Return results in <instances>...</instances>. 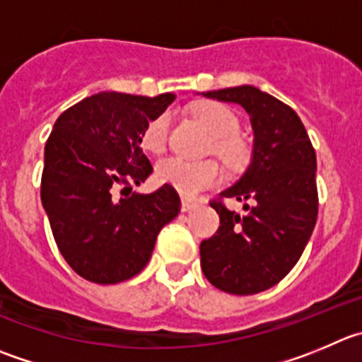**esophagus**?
Here are the masks:
<instances>
[{
    "label": "esophagus",
    "instance_id": "esophagus-1",
    "mask_svg": "<svg viewBox=\"0 0 362 362\" xmlns=\"http://www.w3.org/2000/svg\"><path fill=\"white\" fill-rule=\"evenodd\" d=\"M195 206H197V204H195V202H192V201H188V199H183V201H181V209H183L185 213L192 211Z\"/></svg>",
    "mask_w": 362,
    "mask_h": 362
}]
</instances>
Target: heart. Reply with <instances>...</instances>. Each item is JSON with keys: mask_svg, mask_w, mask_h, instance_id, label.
I'll return each instance as SVG.
<instances>
[{"mask_svg": "<svg viewBox=\"0 0 362 362\" xmlns=\"http://www.w3.org/2000/svg\"><path fill=\"white\" fill-rule=\"evenodd\" d=\"M194 115L211 135V147L227 163H240L247 154V146L238 136L240 120L229 106L215 101H204L194 106ZM170 115L160 113L147 122L142 132V146L151 153H161L167 146ZM160 183L175 188L181 195L195 197L206 188L215 187L222 177L220 167L211 160L190 161L170 156L156 165Z\"/></svg>", "mask_w": 362, "mask_h": 362, "instance_id": "b5f03b06", "label": "heart"}]
</instances>
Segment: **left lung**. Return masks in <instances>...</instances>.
Masks as SVG:
<instances>
[{"label": "left lung", "mask_w": 362, "mask_h": 362, "mask_svg": "<svg viewBox=\"0 0 362 362\" xmlns=\"http://www.w3.org/2000/svg\"><path fill=\"white\" fill-rule=\"evenodd\" d=\"M206 98L243 106L254 129L252 161L245 174L209 204L218 230L201 243V267L226 293L254 295L290 274L308 245L318 216L316 153L293 108L242 87L206 92ZM223 198L245 202L240 216Z\"/></svg>", "instance_id": "1"}]
</instances>
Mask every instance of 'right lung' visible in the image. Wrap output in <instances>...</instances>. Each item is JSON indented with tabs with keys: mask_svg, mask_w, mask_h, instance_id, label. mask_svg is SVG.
Here are the masks:
<instances>
[{
	"mask_svg": "<svg viewBox=\"0 0 362 362\" xmlns=\"http://www.w3.org/2000/svg\"><path fill=\"white\" fill-rule=\"evenodd\" d=\"M174 99L99 92L54 122L40 199L58 250L87 281L117 284L140 274L161 227L181 209L168 185L153 194L132 192V183L139 187L153 172L140 147L144 127Z\"/></svg>",
	"mask_w": 362,
	"mask_h": 362,
	"instance_id": "1",
	"label": "right lung"
}]
</instances>
